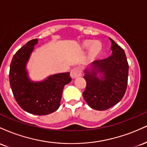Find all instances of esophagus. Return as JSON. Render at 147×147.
Masks as SVG:
<instances>
[{
    "instance_id": "obj_1",
    "label": "esophagus",
    "mask_w": 147,
    "mask_h": 147,
    "mask_svg": "<svg viewBox=\"0 0 147 147\" xmlns=\"http://www.w3.org/2000/svg\"><path fill=\"white\" fill-rule=\"evenodd\" d=\"M82 68L80 67H76V68H72L70 70V76L72 79L77 78V77H79V76L82 75Z\"/></svg>"
}]
</instances>
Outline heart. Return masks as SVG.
Instances as JSON below:
<instances>
[{
	"mask_svg": "<svg viewBox=\"0 0 147 147\" xmlns=\"http://www.w3.org/2000/svg\"><path fill=\"white\" fill-rule=\"evenodd\" d=\"M83 48L88 50L90 49L89 53H90V57H95L98 56L99 54L102 51V44L99 41H85L83 43Z\"/></svg>",
	"mask_w": 147,
	"mask_h": 147,
	"instance_id": "1",
	"label": "heart"
}]
</instances>
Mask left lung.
Segmentation results:
<instances>
[{
  "label": "left lung",
  "instance_id": "8db88e82",
  "mask_svg": "<svg viewBox=\"0 0 147 147\" xmlns=\"http://www.w3.org/2000/svg\"><path fill=\"white\" fill-rule=\"evenodd\" d=\"M109 40L112 55L94 61L84 72L87 83L84 98L97 111L109 109L120 102L127 87L129 64L126 54L112 38Z\"/></svg>",
  "mask_w": 147,
  "mask_h": 147
}]
</instances>
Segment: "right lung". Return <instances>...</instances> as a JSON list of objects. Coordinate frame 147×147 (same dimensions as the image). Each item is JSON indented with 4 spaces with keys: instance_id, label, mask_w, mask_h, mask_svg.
<instances>
[{
    "instance_id": "add662e5",
    "label": "right lung",
    "mask_w": 147,
    "mask_h": 147,
    "mask_svg": "<svg viewBox=\"0 0 147 147\" xmlns=\"http://www.w3.org/2000/svg\"><path fill=\"white\" fill-rule=\"evenodd\" d=\"M38 41L37 38L28 41L14 55L10 64L9 83L21 109L29 113L45 115L59 109L63 88L72 79L68 72L49 75L41 81L32 80L27 64Z\"/></svg>"
}]
</instances>
